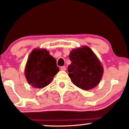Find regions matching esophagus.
<instances>
[{
    "mask_svg": "<svg viewBox=\"0 0 129 129\" xmlns=\"http://www.w3.org/2000/svg\"><path fill=\"white\" fill-rule=\"evenodd\" d=\"M60 70L62 71H65L66 70V66H62V67H60Z\"/></svg>",
    "mask_w": 129,
    "mask_h": 129,
    "instance_id": "obj_1",
    "label": "esophagus"
}]
</instances>
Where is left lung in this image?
<instances>
[{
	"mask_svg": "<svg viewBox=\"0 0 129 129\" xmlns=\"http://www.w3.org/2000/svg\"><path fill=\"white\" fill-rule=\"evenodd\" d=\"M71 64L68 66L72 82L81 89H92L100 83L104 69L94 52L87 46L73 49L69 55Z\"/></svg>",
	"mask_w": 129,
	"mask_h": 129,
	"instance_id": "left-lung-1",
	"label": "left lung"
}]
</instances>
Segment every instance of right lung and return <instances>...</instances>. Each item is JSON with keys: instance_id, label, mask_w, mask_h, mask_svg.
Segmentation results:
<instances>
[{"instance_id": "obj_1", "label": "right lung", "mask_w": 129, "mask_h": 129, "mask_svg": "<svg viewBox=\"0 0 129 129\" xmlns=\"http://www.w3.org/2000/svg\"><path fill=\"white\" fill-rule=\"evenodd\" d=\"M59 69L56 60L45 49L35 48L26 62L25 75L26 81L35 88H44L51 83Z\"/></svg>"}]
</instances>
